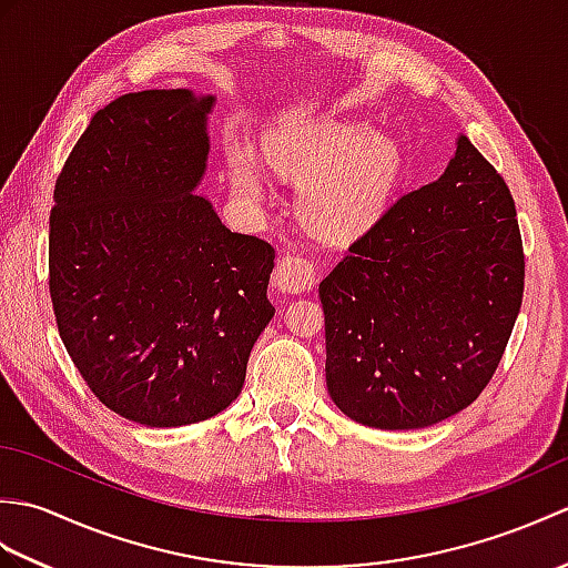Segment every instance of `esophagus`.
Masks as SVG:
<instances>
[{"instance_id":"1","label":"esophagus","mask_w":568,"mask_h":568,"mask_svg":"<svg viewBox=\"0 0 568 568\" xmlns=\"http://www.w3.org/2000/svg\"><path fill=\"white\" fill-rule=\"evenodd\" d=\"M315 281H317V273L310 258L291 253V256H283L277 261L275 287L281 293H287V295L310 293L312 287H315Z\"/></svg>"}]
</instances>
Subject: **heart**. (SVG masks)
Masks as SVG:
<instances>
[{
  "mask_svg": "<svg viewBox=\"0 0 568 568\" xmlns=\"http://www.w3.org/2000/svg\"><path fill=\"white\" fill-rule=\"evenodd\" d=\"M277 171L303 180L297 207L317 232L348 239L378 220L397 185L403 155L397 143L366 122H317L268 141ZM229 175L241 197L265 195V173L241 143L226 153Z\"/></svg>",
  "mask_w": 568,
  "mask_h": 568,
  "instance_id": "obj_1",
  "label": "heart"
}]
</instances>
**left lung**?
Instances as JSON below:
<instances>
[{
  "mask_svg": "<svg viewBox=\"0 0 568 568\" xmlns=\"http://www.w3.org/2000/svg\"><path fill=\"white\" fill-rule=\"evenodd\" d=\"M523 291L510 190L458 134L446 171L397 200L320 283L334 405L376 429L462 413L496 373Z\"/></svg>",
  "mask_w": 568,
  "mask_h": 568,
  "instance_id": "obj_1",
  "label": "left lung"
}]
</instances>
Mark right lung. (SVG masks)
Here are the masks:
<instances>
[{
  "instance_id": "1",
  "label": "right lung",
  "mask_w": 568,
  "mask_h": 568,
  "mask_svg": "<svg viewBox=\"0 0 568 568\" xmlns=\"http://www.w3.org/2000/svg\"><path fill=\"white\" fill-rule=\"evenodd\" d=\"M214 94L129 92L92 116L55 180L48 285L90 390L146 427L220 415L275 315L268 241L195 195Z\"/></svg>"
}]
</instances>
